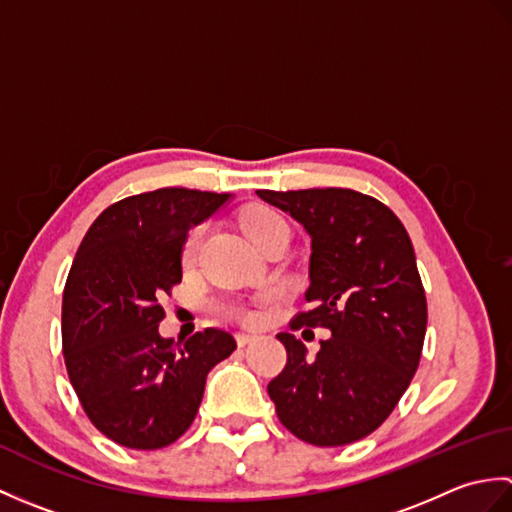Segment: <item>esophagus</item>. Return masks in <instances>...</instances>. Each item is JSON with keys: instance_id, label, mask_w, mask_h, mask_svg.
<instances>
[{"instance_id": "obj_1", "label": "esophagus", "mask_w": 512, "mask_h": 512, "mask_svg": "<svg viewBox=\"0 0 512 512\" xmlns=\"http://www.w3.org/2000/svg\"><path fill=\"white\" fill-rule=\"evenodd\" d=\"M235 341H237L239 347H246V345H250V343L255 341V336L253 334H246V332H239V334H235Z\"/></svg>"}]
</instances>
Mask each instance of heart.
I'll return each mask as SVG.
<instances>
[{
    "label": "heart",
    "instance_id": "1",
    "mask_svg": "<svg viewBox=\"0 0 512 512\" xmlns=\"http://www.w3.org/2000/svg\"><path fill=\"white\" fill-rule=\"evenodd\" d=\"M242 226L255 244L262 242V239L268 233L277 231V228H288V224L284 222V217L275 213L273 209H268V206H253V209L244 211ZM204 233H206V226L200 224V226L193 228V231L187 235V239H184V244H182V264L184 266H191L195 262V257H198V253H200ZM224 312L228 314V317L239 319V321L253 319V314H250L244 306H239V303H226Z\"/></svg>",
    "mask_w": 512,
    "mask_h": 512
}]
</instances>
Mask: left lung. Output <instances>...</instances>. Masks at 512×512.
<instances>
[{
    "mask_svg": "<svg viewBox=\"0 0 512 512\" xmlns=\"http://www.w3.org/2000/svg\"><path fill=\"white\" fill-rule=\"evenodd\" d=\"M257 195L312 237L308 310L290 330L328 328L317 358L281 332L288 361L268 383L281 424L317 447H341L376 431L416 374L427 297L405 226L372 195L352 189Z\"/></svg>",
    "mask_w": 512,
    "mask_h": 512,
    "instance_id": "1",
    "label": "left lung"
}]
</instances>
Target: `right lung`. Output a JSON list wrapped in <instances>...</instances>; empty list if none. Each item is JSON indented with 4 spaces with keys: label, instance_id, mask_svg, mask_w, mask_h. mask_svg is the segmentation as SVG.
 Listing matches in <instances>:
<instances>
[{
    "label": "right lung",
    "instance_id": "1",
    "mask_svg": "<svg viewBox=\"0 0 512 512\" xmlns=\"http://www.w3.org/2000/svg\"><path fill=\"white\" fill-rule=\"evenodd\" d=\"M228 193L156 189L114 202L76 250L63 288L61 341L85 416L127 449L176 442L198 413L206 374L233 354L224 330L162 339L160 299L182 281V244Z\"/></svg>",
    "mask_w": 512,
    "mask_h": 512
}]
</instances>
